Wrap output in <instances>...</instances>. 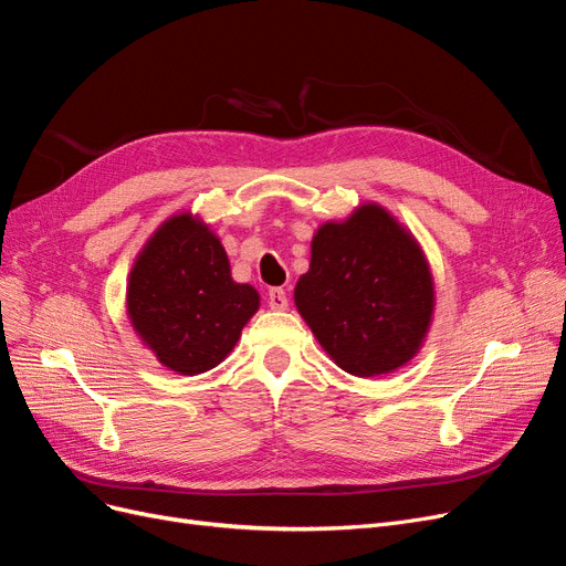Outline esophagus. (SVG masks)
Masks as SVG:
<instances>
[{
    "mask_svg": "<svg viewBox=\"0 0 566 566\" xmlns=\"http://www.w3.org/2000/svg\"><path fill=\"white\" fill-rule=\"evenodd\" d=\"M268 307H270V310H275V312L286 310V307H289L286 291H284V289H280V286L270 289V291H268Z\"/></svg>",
    "mask_w": 566,
    "mask_h": 566,
    "instance_id": "1",
    "label": "esophagus"
}]
</instances>
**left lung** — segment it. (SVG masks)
<instances>
[{
  "label": "left lung",
  "mask_w": 566,
  "mask_h": 566,
  "mask_svg": "<svg viewBox=\"0 0 566 566\" xmlns=\"http://www.w3.org/2000/svg\"><path fill=\"white\" fill-rule=\"evenodd\" d=\"M293 301L335 365L367 379L396 373L421 352L434 280L413 233L367 201L314 231L310 270Z\"/></svg>",
  "instance_id": "obj_1"
}]
</instances>
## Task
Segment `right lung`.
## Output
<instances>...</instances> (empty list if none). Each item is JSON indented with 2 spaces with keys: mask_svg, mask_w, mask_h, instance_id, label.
I'll list each match as a JSON object with an SVG mask.
<instances>
[{
  "mask_svg": "<svg viewBox=\"0 0 566 566\" xmlns=\"http://www.w3.org/2000/svg\"><path fill=\"white\" fill-rule=\"evenodd\" d=\"M259 305V291L231 277L222 240L189 210L145 240L127 280L132 328L164 367L187 377L222 363Z\"/></svg>",
  "mask_w": 566,
  "mask_h": 566,
  "instance_id": "add662e5",
  "label": "right lung"
}]
</instances>
